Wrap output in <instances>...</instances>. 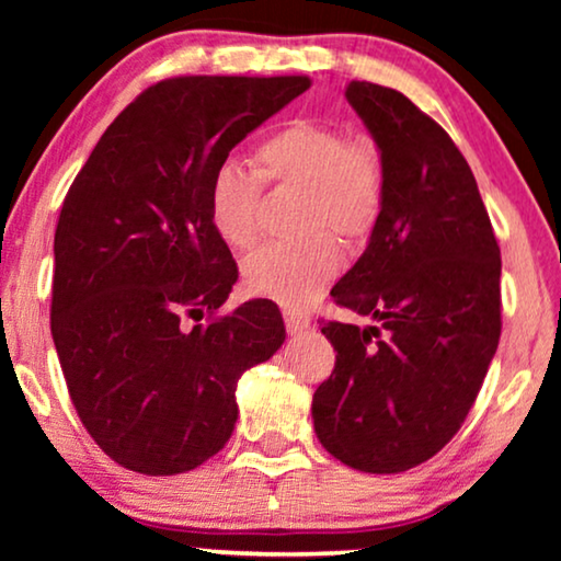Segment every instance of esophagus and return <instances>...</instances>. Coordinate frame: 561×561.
<instances>
[{"label":"esophagus","instance_id":"esophagus-1","mask_svg":"<svg viewBox=\"0 0 561 561\" xmlns=\"http://www.w3.org/2000/svg\"><path fill=\"white\" fill-rule=\"evenodd\" d=\"M283 319H286V332L290 336L304 334L306 329L311 327V319L306 317V313H298V311H283Z\"/></svg>","mask_w":561,"mask_h":561}]
</instances>
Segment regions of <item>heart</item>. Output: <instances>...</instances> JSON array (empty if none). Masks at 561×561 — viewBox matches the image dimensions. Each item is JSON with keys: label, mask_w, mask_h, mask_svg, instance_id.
Wrapping results in <instances>:
<instances>
[{"label": "heart", "mask_w": 561, "mask_h": 561, "mask_svg": "<svg viewBox=\"0 0 561 561\" xmlns=\"http://www.w3.org/2000/svg\"><path fill=\"white\" fill-rule=\"evenodd\" d=\"M255 171L219 165L209 183V214L232 250L255 248L263 232V183L298 191L301 244H273L244 265L248 288L286 309H304L324 294L342 267L329 234L357 244L373 234L386 204V165L370 135L317 119H296L255 150Z\"/></svg>", "instance_id": "1"}]
</instances>
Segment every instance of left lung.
Segmentation results:
<instances>
[{
    "mask_svg": "<svg viewBox=\"0 0 561 561\" xmlns=\"http://www.w3.org/2000/svg\"><path fill=\"white\" fill-rule=\"evenodd\" d=\"M344 96L380 145L386 204L334 304L373 327L327 321L334 370L311 416L329 455L405 472L465 424L501 340V248L462 152L401 91L350 81Z\"/></svg>",
    "mask_w": 561,
    "mask_h": 561,
    "instance_id": "left-lung-1",
    "label": "left lung"
}]
</instances>
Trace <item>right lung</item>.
Wrapping results in <instances>:
<instances>
[{
    "mask_svg": "<svg viewBox=\"0 0 561 561\" xmlns=\"http://www.w3.org/2000/svg\"><path fill=\"white\" fill-rule=\"evenodd\" d=\"M309 87V76L158 81L68 188L50 334L81 424L127 470L179 474L217 455L234 432L237 380L286 340L265 298L219 313L237 263L211 225L209 183L237 142Z\"/></svg>",
    "mask_w": 561,
    "mask_h": 561,
    "instance_id": "obj_1",
    "label": "right lung"
}]
</instances>
